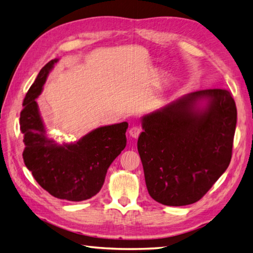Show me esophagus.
<instances>
[{
	"mask_svg": "<svg viewBox=\"0 0 253 253\" xmlns=\"http://www.w3.org/2000/svg\"><path fill=\"white\" fill-rule=\"evenodd\" d=\"M140 132H141V128H140L139 126L135 125V126L130 127V129H129V135H130V137L137 138L138 136L140 135Z\"/></svg>",
	"mask_w": 253,
	"mask_h": 253,
	"instance_id": "1",
	"label": "esophagus"
}]
</instances>
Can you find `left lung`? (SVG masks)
<instances>
[{"label":"left lung","mask_w":253,"mask_h":253,"mask_svg":"<svg viewBox=\"0 0 253 253\" xmlns=\"http://www.w3.org/2000/svg\"><path fill=\"white\" fill-rule=\"evenodd\" d=\"M236 103L221 88L186 94L141 117L137 147L148 192L168 206L200 201L228 168Z\"/></svg>","instance_id":"obj_1"}]
</instances>
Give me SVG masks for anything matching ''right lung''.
<instances>
[{"mask_svg": "<svg viewBox=\"0 0 253 253\" xmlns=\"http://www.w3.org/2000/svg\"><path fill=\"white\" fill-rule=\"evenodd\" d=\"M58 61L53 59L39 71L24 98L19 117L25 145L23 159L35 180L49 194L81 202L102 189L107 169L126 147L128 123L98 127L70 143L61 145L49 138L36 98Z\"/></svg>", "mask_w": 253, "mask_h": 253, "instance_id": "right-lung-1", "label": "right lung"}]
</instances>
